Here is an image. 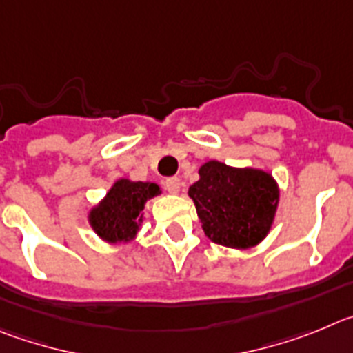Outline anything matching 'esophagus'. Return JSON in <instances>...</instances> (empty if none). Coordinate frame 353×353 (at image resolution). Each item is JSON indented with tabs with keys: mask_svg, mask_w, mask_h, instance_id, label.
<instances>
[{
	"mask_svg": "<svg viewBox=\"0 0 353 353\" xmlns=\"http://www.w3.org/2000/svg\"><path fill=\"white\" fill-rule=\"evenodd\" d=\"M165 190L169 193H179V186L181 181L179 177H169V179H165Z\"/></svg>",
	"mask_w": 353,
	"mask_h": 353,
	"instance_id": "esophagus-1",
	"label": "esophagus"
}]
</instances>
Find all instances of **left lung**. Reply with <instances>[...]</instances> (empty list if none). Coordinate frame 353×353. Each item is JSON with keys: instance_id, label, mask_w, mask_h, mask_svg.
I'll use <instances>...</instances> for the list:
<instances>
[{"instance_id": "obj_1", "label": "left lung", "mask_w": 353, "mask_h": 353, "mask_svg": "<svg viewBox=\"0 0 353 353\" xmlns=\"http://www.w3.org/2000/svg\"><path fill=\"white\" fill-rule=\"evenodd\" d=\"M190 186L205 236L228 248H250L268 236L278 205V186L268 172L208 161Z\"/></svg>"}]
</instances>
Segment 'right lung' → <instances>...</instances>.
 <instances>
[{
    "label": "right lung",
    "mask_w": 353,
    "mask_h": 353,
    "mask_svg": "<svg viewBox=\"0 0 353 353\" xmlns=\"http://www.w3.org/2000/svg\"><path fill=\"white\" fill-rule=\"evenodd\" d=\"M158 193L160 186L157 183L117 181L101 204L91 211V227L101 239L109 243L133 239L139 230V221L142 220L144 204Z\"/></svg>",
    "instance_id": "right-lung-1"
}]
</instances>
